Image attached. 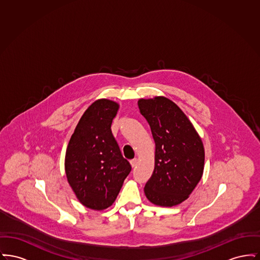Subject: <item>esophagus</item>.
<instances>
[{"label": "esophagus", "mask_w": 260, "mask_h": 260, "mask_svg": "<svg viewBox=\"0 0 260 260\" xmlns=\"http://www.w3.org/2000/svg\"><path fill=\"white\" fill-rule=\"evenodd\" d=\"M137 159H134V160H132L131 161V166H132V168H135L136 165H137Z\"/></svg>", "instance_id": "esophagus-1"}]
</instances>
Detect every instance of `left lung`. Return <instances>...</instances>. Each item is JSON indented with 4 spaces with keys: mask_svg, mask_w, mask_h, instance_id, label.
Returning <instances> with one entry per match:
<instances>
[{
    "mask_svg": "<svg viewBox=\"0 0 260 260\" xmlns=\"http://www.w3.org/2000/svg\"><path fill=\"white\" fill-rule=\"evenodd\" d=\"M137 103L155 141V167L144 187L145 196L156 206H177L189 198L203 176V141L171 99L155 96Z\"/></svg>",
    "mask_w": 260,
    "mask_h": 260,
    "instance_id": "8db88e82",
    "label": "left lung"
}]
</instances>
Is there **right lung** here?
I'll list each match as a JSON object with an SVG mask.
<instances>
[{
    "label": "right lung",
    "mask_w": 260,
    "mask_h": 260,
    "mask_svg": "<svg viewBox=\"0 0 260 260\" xmlns=\"http://www.w3.org/2000/svg\"><path fill=\"white\" fill-rule=\"evenodd\" d=\"M120 105L95 100L81 117L65 154V173L79 202L90 210L112 206L132 171L112 135Z\"/></svg>",
    "instance_id": "obj_1"
}]
</instances>
